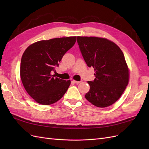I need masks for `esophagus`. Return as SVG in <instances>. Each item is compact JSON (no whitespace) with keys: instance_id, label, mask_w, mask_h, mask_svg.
Segmentation results:
<instances>
[{"instance_id":"1","label":"esophagus","mask_w":149,"mask_h":149,"mask_svg":"<svg viewBox=\"0 0 149 149\" xmlns=\"http://www.w3.org/2000/svg\"><path fill=\"white\" fill-rule=\"evenodd\" d=\"M73 82L75 84H79L81 82V81H76V80H73Z\"/></svg>"}]
</instances>
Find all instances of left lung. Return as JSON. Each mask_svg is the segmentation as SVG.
<instances>
[{"mask_svg": "<svg viewBox=\"0 0 149 149\" xmlns=\"http://www.w3.org/2000/svg\"><path fill=\"white\" fill-rule=\"evenodd\" d=\"M77 42L86 63L95 71L96 78L88 82L90 89L86 99L98 107L112 105L129 82V70L123 52L106 38L78 37Z\"/></svg>", "mask_w": 149, "mask_h": 149, "instance_id": "obj_1", "label": "left lung"}]
</instances>
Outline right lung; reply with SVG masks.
<instances>
[{
  "label": "right lung",
  "mask_w": 149,
  "mask_h": 149,
  "mask_svg": "<svg viewBox=\"0 0 149 149\" xmlns=\"http://www.w3.org/2000/svg\"><path fill=\"white\" fill-rule=\"evenodd\" d=\"M76 41V37L42 40L25 49L20 63V77L26 92L36 102L52 104L66 92L70 80L56 78L52 73Z\"/></svg>",
  "instance_id": "obj_1"
}]
</instances>
